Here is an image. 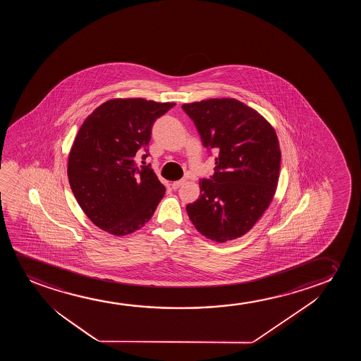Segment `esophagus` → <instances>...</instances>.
<instances>
[{
    "mask_svg": "<svg viewBox=\"0 0 361 361\" xmlns=\"http://www.w3.org/2000/svg\"><path fill=\"white\" fill-rule=\"evenodd\" d=\"M183 183H185V180H178V181H175V183H171V188H173V190H178Z\"/></svg>",
    "mask_w": 361,
    "mask_h": 361,
    "instance_id": "esophagus-1",
    "label": "esophagus"
}]
</instances>
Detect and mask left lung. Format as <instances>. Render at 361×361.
Instances as JSON below:
<instances>
[{"instance_id": "1", "label": "left lung", "mask_w": 361, "mask_h": 361, "mask_svg": "<svg viewBox=\"0 0 361 361\" xmlns=\"http://www.w3.org/2000/svg\"><path fill=\"white\" fill-rule=\"evenodd\" d=\"M206 148L218 154L211 178L186 206L202 235L226 243L249 232L276 192L281 152L276 132L255 109L235 99L183 104Z\"/></svg>"}]
</instances>
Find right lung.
<instances>
[{
  "label": "right lung",
  "mask_w": 361,
  "mask_h": 361,
  "mask_svg": "<svg viewBox=\"0 0 361 361\" xmlns=\"http://www.w3.org/2000/svg\"><path fill=\"white\" fill-rule=\"evenodd\" d=\"M173 102L114 99L99 106L80 127L68 161L70 188L94 226L114 235L144 227L165 193L149 166L135 157L148 144L155 119Z\"/></svg>",
  "instance_id": "right-lung-1"
}]
</instances>
